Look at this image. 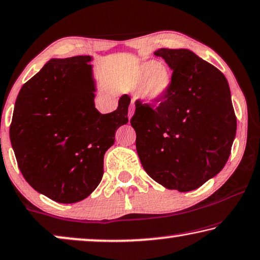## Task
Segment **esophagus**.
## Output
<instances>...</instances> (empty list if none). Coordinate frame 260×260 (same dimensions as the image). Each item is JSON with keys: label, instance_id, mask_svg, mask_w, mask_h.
I'll return each instance as SVG.
<instances>
[{"label": "esophagus", "instance_id": "1", "mask_svg": "<svg viewBox=\"0 0 260 260\" xmlns=\"http://www.w3.org/2000/svg\"><path fill=\"white\" fill-rule=\"evenodd\" d=\"M134 111H135V108H134V104H133L129 108V112H127V118L131 119V117H133V115H134Z\"/></svg>", "mask_w": 260, "mask_h": 260}]
</instances>
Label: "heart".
<instances>
[{
    "instance_id": "b5f03b06",
    "label": "heart",
    "mask_w": 260,
    "mask_h": 260,
    "mask_svg": "<svg viewBox=\"0 0 260 260\" xmlns=\"http://www.w3.org/2000/svg\"><path fill=\"white\" fill-rule=\"evenodd\" d=\"M135 84L143 86V96L151 104H160L167 100L174 85V74L160 67L158 62L146 61L139 64L134 77Z\"/></svg>"
}]
</instances>
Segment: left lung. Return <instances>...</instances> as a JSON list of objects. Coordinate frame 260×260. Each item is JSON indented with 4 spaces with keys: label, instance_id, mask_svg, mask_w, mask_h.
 Masks as SVG:
<instances>
[{
    "label": "left lung",
    "instance_id": "1",
    "mask_svg": "<svg viewBox=\"0 0 260 260\" xmlns=\"http://www.w3.org/2000/svg\"><path fill=\"white\" fill-rule=\"evenodd\" d=\"M174 71V85L157 108L136 102L131 125L144 170L169 190H194L225 167L237 118L228 80L187 49L155 51Z\"/></svg>",
    "mask_w": 260,
    "mask_h": 260
}]
</instances>
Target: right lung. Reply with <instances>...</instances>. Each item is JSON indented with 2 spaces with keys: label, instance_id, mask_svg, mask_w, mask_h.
<instances>
[{
  "label": "right lung",
  "instance_id": "1",
  "mask_svg": "<svg viewBox=\"0 0 260 260\" xmlns=\"http://www.w3.org/2000/svg\"><path fill=\"white\" fill-rule=\"evenodd\" d=\"M91 61V56L48 61L21 88L10 124L11 146L25 180L63 204L83 201L99 186L104 153L127 123V95L110 114L95 108Z\"/></svg>",
  "mask_w": 260,
  "mask_h": 260
}]
</instances>
